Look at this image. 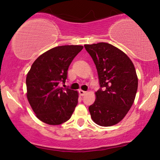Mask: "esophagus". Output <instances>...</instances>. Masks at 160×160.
Here are the masks:
<instances>
[{
  "mask_svg": "<svg viewBox=\"0 0 160 160\" xmlns=\"http://www.w3.org/2000/svg\"><path fill=\"white\" fill-rule=\"evenodd\" d=\"M78 92H79L81 96H84V95H85V94L87 93V92L83 91V90H82V89H79V90H78Z\"/></svg>",
  "mask_w": 160,
  "mask_h": 160,
  "instance_id": "34e87169",
  "label": "esophagus"
}]
</instances>
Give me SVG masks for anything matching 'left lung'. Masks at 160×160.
I'll use <instances>...</instances> for the list:
<instances>
[{
	"mask_svg": "<svg viewBox=\"0 0 160 160\" xmlns=\"http://www.w3.org/2000/svg\"><path fill=\"white\" fill-rule=\"evenodd\" d=\"M98 71L100 88L89 107L92 119L102 127L114 125L130 110L138 89L134 65L126 54L108 43L84 45Z\"/></svg>",
	"mask_w": 160,
	"mask_h": 160,
	"instance_id": "obj_1",
	"label": "left lung"
}]
</instances>
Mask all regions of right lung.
<instances>
[{
  "mask_svg": "<svg viewBox=\"0 0 160 160\" xmlns=\"http://www.w3.org/2000/svg\"><path fill=\"white\" fill-rule=\"evenodd\" d=\"M82 46L57 47L41 54L32 63L26 78L27 98L41 121L58 125L71 117L78 103V92L62 88L68 70Z\"/></svg>",
  "mask_w": 160,
  "mask_h": 160,
  "instance_id": "1",
  "label": "right lung"
}]
</instances>
